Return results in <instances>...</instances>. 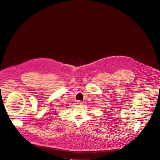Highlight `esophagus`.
<instances>
[{"mask_svg":"<svg viewBox=\"0 0 160 160\" xmlns=\"http://www.w3.org/2000/svg\"><path fill=\"white\" fill-rule=\"evenodd\" d=\"M77 104H78V105H82V104H83V102L81 101H77Z\"/></svg>","mask_w":160,"mask_h":160,"instance_id":"obj_1","label":"esophagus"}]
</instances>
